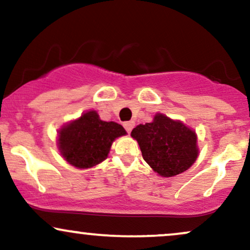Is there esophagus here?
Listing matches in <instances>:
<instances>
[{
    "label": "esophagus",
    "instance_id": "obj_1",
    "mask_svg": "<svg viewBox=\"0 0 250 250\" xmlns=\"http://www.w3.org/2000/svg\"><path fill=\"white\" fill-rule=\"evenodd\" d=\"M124 127L125 130L130 133V132L132 131V128L134 127V122H125L124 123Z\"/></svg>",
    "mask_w": 250,
    "mask_h": 250
}]
</instances>
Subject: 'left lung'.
I'll list each match as a JSON object with an SVG mask.
<instances>
[{"label":"left lung","mask_w":250,"mask_h":250,"mask_svg":"<svg viewBox=\"0 0 250 250\" xmlns=\"http://www.w3.org/2000/svg\"><path fill=\"white\" fill-rule=\"evenodd\" d=\"M131 137L139 144L145 161L162 177L188 170L199 155L196 132L163 113H156L153 122L138 125Z\"/></svg>","instance_id":"left-lung-1"}]
</instances>
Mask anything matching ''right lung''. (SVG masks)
<instances>
[{
	"label": "right lung",
	"mask_w": 250,
	"mask_h": 250,
	"mask_svg": "<svg viewBox=\"0 0 250 250\" xmlns=\"http://www.w3.org/2000/svg\"><path fill=\"white\" fill-rule=\"evenodd\" d=\"M126 134L122 125L104 122L96 111L90 110L58 131L57 145L69 165L78 169H88L103 162L113 141Z\"/></svg>",
	"instance_id": "add662e5"
}]
</instances>
